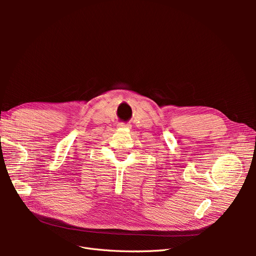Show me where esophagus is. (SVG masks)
<instances>
[{
  "label": "esophagus",
  "instance_id": "1",
  "mask_svg": "<svg viewBox=\"0 0 256 256\" xmlns=\"http://www.w3.org/2000/svg\"><path fill=\"white\" fill-rule=\"evenodd\" d=\"M130 126V124H120V127L122 128H128Z\"/></svg>",
  "mask_w": 256,
  "mask_h": 256
}]
</instances>
